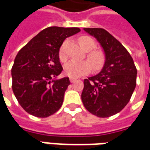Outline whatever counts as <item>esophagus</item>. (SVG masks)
<instances>
[{
	"label": "esophagus",
	"instance_id": "obj_1",
	"mask_svg": "<svg viewBox=\"0 0 150 150\" xmlns=\"http://www.w3.org/2000/svg\"><path fill=\"white\" fill-rule=\"evenodd\" d=\"M75 80H76V78H75V77H70V81H71V83H73Z\"/></svg>",
	"mask_w": 150,
	"mask_h": 150
}]
</instances>
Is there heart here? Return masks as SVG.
I'll use <instances>...</instances> for the list:
<instances>
[{"instance_id": "b5f03b06", "label": "heart", "mask_w": 150, "mask_h": 150, "mask_svg": "<svg viewBox=\"0 0 150 150\" xmlns=\"http://www.w3.org/2000/svg\"><path fill=\"white\" fill-rule=\"evenodd\" d=\"M79 43L82 47L87 50L88 58L90 60H71L64 66V71L67 75L71 77H79L87 74L91 71V65L95 70L100 69L104 65L105 56L101 50L93 49L96 46V42L91 38L88 36H82L79 38ZM59 58L61 62H65L67 59L66 53L65 43H63L59 51Z\"/></svg>"}]
</instances>
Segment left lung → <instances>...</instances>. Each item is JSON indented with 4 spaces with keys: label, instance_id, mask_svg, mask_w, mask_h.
Here are the masks:
<instances>
[{
    "label": "left lung",
    "instance_id": "left-lung-1",
    "mask_svg": "<svg viewBox=\"0 0 150 150\" xmlns=\"http://www.w3.org/2000/svg\"><path fill=\"white\" fill-rule=\"evenodd\" d=\"M83 30L100 44L105 62L100 73L83 80L82 101L91 114L109 117L120 112L130 100L137 71L128 50L107 30L101 28Z\"/></svg>",
    "mask_w": 150,
    "mask_h": 150
}]
</instances>
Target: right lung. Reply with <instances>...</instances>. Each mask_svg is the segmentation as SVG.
<instances>
[{
	"instance_id": "add662e5",
	"label": "right lung",
	"mask_w": 150,
	"mask_h": 150,
	"mask_svg": "<svg viewBox=\"0 0 150 150\" xmlns=\"http://www.w3.org/2000/svg\"><path fill=\"white\" fill-rule=\"evenodd\" d=\"M80 31L77 27L44 29L20 50L12 67V88L22 108L32 116L47 117L61 108L71 83L62 72L59 51L63 41Z\"/></svg>"
}]
</instances>
